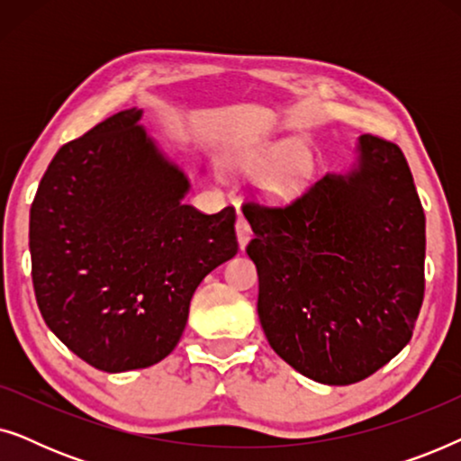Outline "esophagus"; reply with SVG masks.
<instances>
[{
    "mask_svg": "<svg viewBox=\"0 0 461 461\" xmlns=\"http://www.w3.org/2000/svg\"><path fill=\"white\" fill-rule=\"evenodd\" d=\"M237 239H239V245H241V249H245V245H248L251 239V226L241 213H239L237 218Z\"/></svg>",
    "mask_w": 461,
    "mask_h": 461,
    "instance_id": "34e87169",
    "label": "esophagus"
}]
</instances>
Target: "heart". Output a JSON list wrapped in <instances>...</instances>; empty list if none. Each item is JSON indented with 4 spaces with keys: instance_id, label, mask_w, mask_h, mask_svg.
Segmentation results:
<instances>
[{
    "instance_id": "b5f03b06",
    "label": "heart",
    "mask_w": 461,
    "mask_h": 461,
    "mask_svg": "<svg viewBox=\"0 0 461 461\" xmlns=\"http://www.w3.org/2000/svg\"><path fill=\"white\" fill-rule=\"evenodd\" d=\"M237 167L249 176H264V191L279 201H292L304 191L312 174V157L292 140L258 142L237 155Z\"/></svg>"
}]
</instances>
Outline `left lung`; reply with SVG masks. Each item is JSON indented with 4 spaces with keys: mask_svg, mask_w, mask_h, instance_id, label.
Returning <instances> with one entry per match:
<instances>
[{
    "mask_svg": "<svg viewBox=\"0 0 461 461\" xmlns=\"http://www.w3.org/2000/svg\"><path fill=\"white\" fill-rule=\"evenodd\" d=\"M357 150L348 174H325L287 205L243 203L264 336L330 386L399 355L424 302L426 216L405 155L371 134Z\"/></svg>",
    "mask_w": 461,
    "mask_h": 461,
    "instance_id": "obj_1",
    "label": "left lung"
}]
</instances>
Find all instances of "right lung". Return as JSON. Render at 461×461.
Returning a JSON list of instances; mask_svg holds the SVG:
<instances>
[{
	"label": "right lung",
	"mask_w": 461,
	"mask_h": 461,
	"mask_svg": "<svg viewBox=\"0 0 461 461\" xmlns=\"http://www.w3.org/2000/svg\"><path fill=\"white\" fill-rule=\"evenodd\" d=\"M104 119L59 149L29 220L37 306L54 336L106 374L176 348L205 275L237 254L235 207L182 203L188 178L138 125Z\"/></svg>",
	"instance_id": "add662e5"
}]
</instances>
